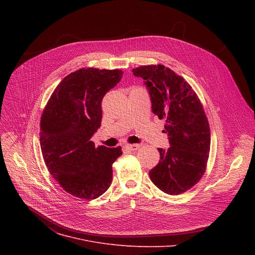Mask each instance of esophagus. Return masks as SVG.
<instances>
[{"instance_id": "34e87169", "label": "esophagus", "mask_w": 255, "mask_h": 255, "mask_svg": "<svg viewBox=\"0 0 255 255\" xmlns=\"http://www.w3.org/2000/svg\"><path fill=\"white\" fill-rule=\"evenodd\" d=\"M139 147H140L139 144H128V145H126V148H127V149H128V150H130V151L137 150Z\"/></svg>"}]
</instances>
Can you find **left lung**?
Masks as SVG:
<instances>
[{
    "instance_id": "left-lung-1",
    "label": "left lung",
    "mask_w": 255,
    "mask_h": 255,
    "mask_svg": "<svg viewBox=\"0 0 255 255\" xmlns=\"http://www.w3.org/2000/svg\"><path fill=\"white\" fill-rule=\"evenodd\" d=\"M132 73L144 79L152 112L165 119L170 147L158 148L159 163L150 170L152 182L165 193L181 194L203 176L210 151V128L191 86L163 65L142 66Z\"/></svg>"
}]
</instances>
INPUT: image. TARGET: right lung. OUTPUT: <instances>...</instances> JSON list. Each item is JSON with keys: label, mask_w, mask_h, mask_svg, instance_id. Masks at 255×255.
<instances>
[{"label": "right lung", "mask_w": 255, "mask_h": 255, "mask_svg": "<svg viewBox=\"0 0 255 255\" xmlns=\"http://www.w3.org/2000/svg\"><path fill=\"white\" fill-rule=\"evenodd\" d=\"M121 70L80 69L67 75L51 95L40 122L44 162L59 184L78 198L95 199L113 180L112 165L122 147H95L101 103L122 79Z\"/></svg>", "instance_id": "obj_1"}]
</instances>
